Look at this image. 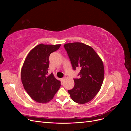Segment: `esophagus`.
Wrapping results in <instances>:
<instances>
[{"instance_id":"esophagus-1","label":"esophagus","mask_w":131,"mask_h":131,"mask_svg":"<svg viewBox=\"0 0 131 131\" xmlns=\"http://www.w3.org/2000/svg\"><path fill=\"white\" fill-rule=\"evenodd\" d=\"M64 79H65V78H62V79H61V80H62V81H63L64 80Z\"/></svg>"}]
</instances>
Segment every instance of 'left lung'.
Returning a JSON list of instances; mask_svg holds the SVG:
<instances>
[{
    "instance_id": "left-lung-1",
    "label": "left lung",
    "mask_w": 131,
    "mask_h": 131,
    "mask_svg": "<svg viewBox=\"0 0 131 131\" xmlns=\"http://www.w3.org/2000/svg\"><path fill=\"white\" fill-rule=\"evenodd\" d=\"M73 70L79 68L80 78L74 79L75 85L68 90L71 98L79 104L91 101L100 91L104 80L103 63L92 47L81 42L64 45Z\"/></svg>"
}]
</instances>
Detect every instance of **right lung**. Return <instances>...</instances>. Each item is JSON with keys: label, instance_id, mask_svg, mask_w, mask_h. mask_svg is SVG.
Returning a JSON list of instances; mask_svg holds the SVG:
<instances>
[{"label": "right lung", "instance_id": "obj_1", "mask_svg": "<svg viewBox=\"0 0 131 131\" xmlns=\"http://www.w3.org/2000/svg\"><path fill=\"white\" fill-rule=\"evenodd\" d=\"M61 45L41 43L31 50L21 70L24 89L33 100L41 103L50 101L61 86V81L52 73L48 74L49 56Z\"/></svg>", "mask_w": 131, "mask_h": 131}]
</instances>
